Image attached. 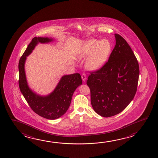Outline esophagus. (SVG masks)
Here are the masks:
<instances>
[{
  "mask_svg": "<svg viewBox=\"0 0 158 158\" xmlns=\"http://www.w3.org/2000/svg\"><path fill=\"white\" fill-rule=\"evenodd\" d=\"M81 77H82V79L83 82H85V81L86 80V76L85 73H82V75H81Z\"/></svg>",
  "mask_w": 158,
  "mask_h": 158,
  "instance_id": "obj_1",
  "label": "esophagus"
}]
</instances>
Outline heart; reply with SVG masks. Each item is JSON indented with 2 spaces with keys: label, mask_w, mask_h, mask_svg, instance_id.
<instances>
[{
  "label": "heart",
  "mask_w": 158,
  "mask_h": 158,
  "mask_svg": "<svg viewBox=\"0 0 158 158\" xmlns=\"http://www.w3.org/2000/svg\"><path fill=\"white\" fill-rule=\"evenodd\" d=\"M111 47L108 40H91L87 41L81 52V58H88L86 67L91 71L100 69L109 58Z\"/></svg>",
  "instance_id": "1"
}]
</instances>
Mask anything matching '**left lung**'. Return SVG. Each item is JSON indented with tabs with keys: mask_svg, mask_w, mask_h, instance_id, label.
Wrapping results in <instances>:
<instances>
[{
	"mask_svg": "<svg viewBox=\"0 0 158 158\" xmlns=\"http://www.w3.org/2000/svg\"><path fill=\"white\" fill-rule=\"evenodd\" d=\"M116 44L109 60L100 69L91 72L87 85L95 112L109 118L123 111L135 96L139 66L129 44L115 34Z\"/></svg>",
	"mask_w": 158,
	"mask_h": 158,
	"instance_id": "8db88e82",
	"label": "left lung"
}]
</instances>
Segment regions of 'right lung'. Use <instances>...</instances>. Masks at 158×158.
<instances>
[{"label":"right lung","instance_id":"obj_1","mask_svg":"<svg viewBox=\"0 0 158 158\" xmlns=\"http://www.w3.org/2000/svg\"><path fill=\"white\" fill-rule=\"evenodd\" d=\"M52 40V38L47 37L33 38L20 57L18 64L20 92L35 113L49 120L57 119L66 113L70 106L72 95L82 83L81 75L76 73L62 76L54 91L46 96L37 95L29 89L24 70L27 57L32 53L38 43H48Z\"/></svg>","mask_w":158,"mask_h":158}]
</instances>
